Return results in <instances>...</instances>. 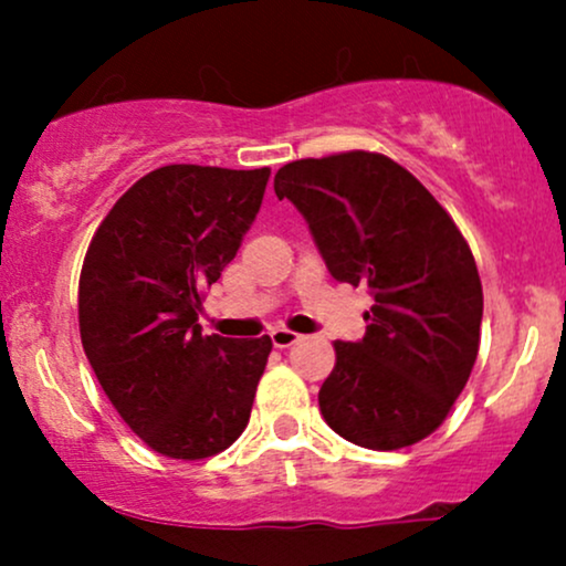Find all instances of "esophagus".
Instances as JSON below:
<instances>
[{"label":"esophagus","mask_w":566,"mask_h":566,"mask_svg":"<svg viewBox=\"0 0 566 566\" xmlns=\"http://www.w3.org/2000/svg\"><path fill=\"white\" fill-rule=\"evenodd\" d=\"M297 340H301V335L292 333V329H284V327L271 329V343H274V348H290L295 346Z\"/></svg>","instance_id":"obj_1"}]
</instances>
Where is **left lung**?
<instances>
[{"label": "left lung", "mask_w": 566, "mask_h": 566, "mask_svg": "<svg viewBox=\"0 0 566 566\" xmlns=\"http://www.w3.org/2000/svg\"><path fill=\"white\" fill-rule=\"evenodd\" d=\"M308 223L329 274L367 287L359 343L335 340L322 382L327 426L367 450H401L444 423L479 354L482 279L428 188L382 154L297 159L274 178Z\"/></svg>", "instance_id": "obj_1"}]
</instances>
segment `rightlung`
Wrapping results in <instances>:
<instances>
[{
  "mask_svg": "<svg viewBox=\"0 0 566 566\" xmlns=\"http://www.w3.org/2000/svg\"><path fill=\"white\" fill-rule=\"evenodd\" d=\"M269 175L159 167L122 193L84 255V354L122 420L165 458H212L250 420L271 337L201 335L199 311L261 210Z\"/></svg>",
  "mask_w": 566,
  "mask_h": 566,
  "instance_id": "add662e5",
  "label": "right lung"
}]
</instances>
